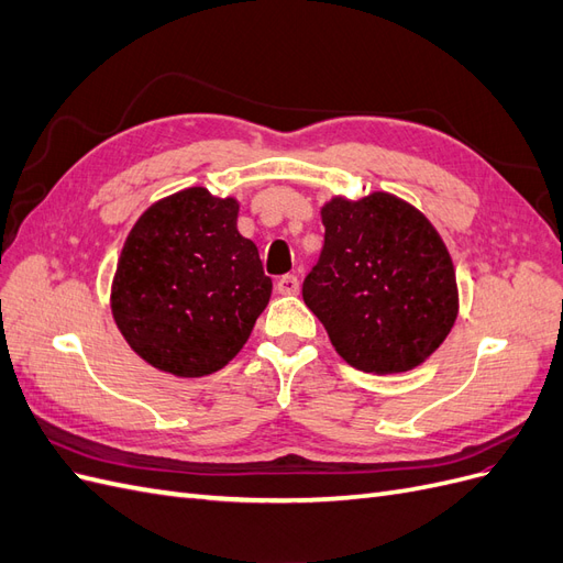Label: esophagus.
<instances>
[{
    "label": "esophagus",
    "instance_id": "esophagus-1",
    "mask_svg": "<svg viewBox=\"0 0 563 563\" xmlns=\"http://www.w3.org/2000/svg\"><path fill=\"white\" fill-rule=\"evenodd\" d=\"M277 291L284 296H296L300 291V282L296 275H284L277 282Z\"/></svg>",
    "mask_w": 563,
    "mask_h": 563
}]
</instances>
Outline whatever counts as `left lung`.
Segmentation results:
<instances>
[{
  "instance_id": "1",
  "label": "left lung",
  "mask_w": 563,
  "mask_h": 563,
  "mask_svg": "<svg viewBox=\"0 0 563 563\" xmlns=\"http://www.w3.org/2000/svg\"><path fill=\"white\" fill-rule=\"evenodd\" d=\"M323 249L302 300L335 352L366 373H404L444 343L457 286L441 236L411 203L387 192L331 199L321 209Z\"/></svg>"
}]
</instances>
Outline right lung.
<instances>
[{
	"label": "right lung",
	"instance_id": "1",
	"mask_svg": "<svg viewBox=\"0 0 563 563\" xmlns=\"http://www.w3.org/2000/svg\"><path fill=\"white\" fill-rule=\"evenodd\" d=\"M234 199L203 187L166 197L126 236L112 314L135 354L199 378L244 347L272 294L258 249L236 232Z\"/></svg>",
	"mask_w": 563,
	"mask_h": 563
}]
</instances>
